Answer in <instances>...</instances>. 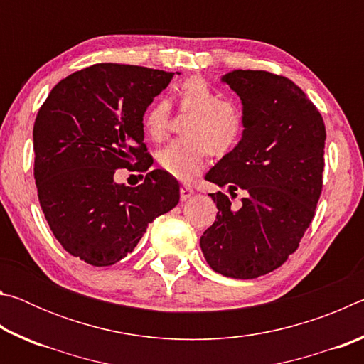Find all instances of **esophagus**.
Masks as SVG:
<instances>
[{
	"label": "esophagus",
	"instance_id": "1",
	"mask_svg": "<svg viewBox=\"0 0 364 364\" xmlns=\"http://www.w3.org/2000/svg\"><path fill=\"white\" fill-rule=\"evenodd\" d=\"M180 196H181V200H188V199H191V197L196 196V191L191 186H181Z\"/></svg>",
	"mask_w": 364,
	"mask_h": 364
}]
</instances>
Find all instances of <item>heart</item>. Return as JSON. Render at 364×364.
<instances>
[{"label":"heart","instance_id":"b5f03b06","mask_svg":"<svg viewBox=\"0 0 364 364\" xmlns=\"http://www.w3.org/2000/svg\"><path fill=\"white\" fill-rule=\"evenodd\" d=\"M173 95L178 107L184 112H193L186 125V138L170 141L157 152L160 168L178 180H189L204 168L210 152L225 156L244 134L245 119L236 104L225 101L213 86L202 77H189L175 85ZM170 104L156 101L151 104L143 117V127L147 136L162 139L170 122Z\"/></svg>","mask_w":364,"mask_h":364}]
</instances>
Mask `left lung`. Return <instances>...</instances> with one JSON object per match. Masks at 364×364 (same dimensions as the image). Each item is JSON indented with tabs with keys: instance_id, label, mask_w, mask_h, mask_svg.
I'll use <instances>...</instances> for the list:
<instances>
[{
	"instance_id": "8db88e82",
	"label": "left lung",
	"mask_w": 364,
	"mask_h": 364,
	"mask_svg": "<svg viewBox=\"0 0 364 364\" xmlns=\"http://www.w3.org/2000/svg\"><path fill=\"white\" fill-rule=\"evenodd\" d=\"M221 80L241 97L245 128L205 180L245 196L234 210L226 194H210L218 213L200 249L217 273L252 279L279 268L315 217L326 128L315 104L286 77L234 70Z\"/></svg>"
}]
</instances>
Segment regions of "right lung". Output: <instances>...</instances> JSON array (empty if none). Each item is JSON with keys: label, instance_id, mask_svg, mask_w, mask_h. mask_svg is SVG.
I'll return each instance as SVG.
<instances>
[{"label": "right lung", "instance_id": "right-lung-1", "mask_svg": "<svg viewBox=\"0 0 364 364\" xmlns=\"http://www.w3.org/2000/svg\"><path fill=\"white\" fill-rule=\"evenodd\" d=\"M171 78L147 67L95 64L60 80L36 114L41 210L59 244L88 264L120 262L180 200L178 181L164 170H151L136 188L114 181L117 168H151L143 115Z\"/></svg>", "mask_w": 364, "mask_h": 364}]
</instances>
